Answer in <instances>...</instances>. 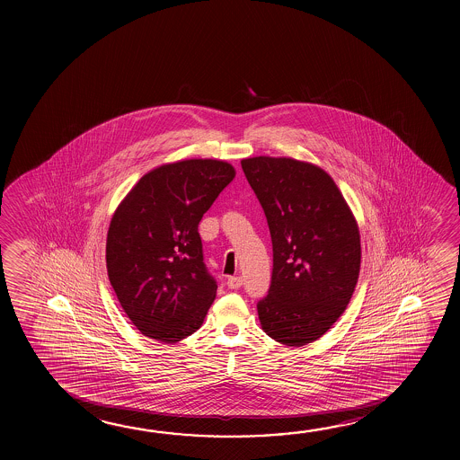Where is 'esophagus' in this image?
<instances>
[{"label":"esophagus","instance_id":"obj_1","mask_svg":"<svg viewBox=\"0 0 460 460\" xmlns=\"http://www.w3.org/2000/svg\"><path fill=\"white\" fill-rule=\"evenodd\" d=\"M227 287H229L231 290H237V288H241L242 278H239V276H234V278L227 279Z\"/></svg>","mask_w":460,"mask_h":460}]
</instances>
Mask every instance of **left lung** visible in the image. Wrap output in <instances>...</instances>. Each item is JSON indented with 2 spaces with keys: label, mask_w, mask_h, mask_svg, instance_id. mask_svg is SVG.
Masks as SVG:
<instances>
[{
  "label": "left lung",
  "mask_w": 460,
  "mask_h": 460,
  "mask_svg": "<svg viewBox=\"0 0 460 460\" xmlns=\"http://www.w3.org/2000/svg\"><path fill=\"white\" fill-rule=\"evenodd\" d=\"M272 241V278L256 308L266 335L287 347L321 339L353 296L359 227L323 168L288 157L243 158Z\"/></svg>",
  "instance_id": "left-lung-1"
}]
</instances>
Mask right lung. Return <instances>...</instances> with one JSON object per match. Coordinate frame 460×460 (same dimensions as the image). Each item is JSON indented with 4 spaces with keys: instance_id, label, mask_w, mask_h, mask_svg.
Here are the masks:
<instances>
[{
    "instance_id": "obj_1",
    "label": "right lung",
    "mask_w": 460,
    "mask_h": 460,
    "mask_svg": "<svg viewBox=\"0 0 460 460\" xmlns=\"http://www.w3.org/2000/svg\"><path fill=\"white\" fill-rule=\"evenodd\" d=\"M234 176L231 164L213 158L157 166L113 213L107 274L146 337L176 343L204 323L218 286L204 263L199 223Z\"/></svg>"
}]
</instances>
